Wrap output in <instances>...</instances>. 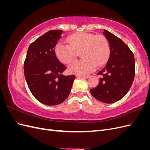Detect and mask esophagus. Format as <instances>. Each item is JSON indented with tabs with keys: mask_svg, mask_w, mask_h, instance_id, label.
Returning a JSON list of instances; mask_svg holds the SVG:
<instances>
[{
	"mask_svg": "<svg viewBox=\"0 0 150 150\" xmlns=\"http://www.w3.org/2000/svg\"><path fill=\"white\" fill-rule=\"evenodd\" d=\"M76 77H82V78H89L90 76L89 75H76Z\"/></svg>",
	"mask_w": 150,
	"mask_h": 150,
	"instance_id": "obj_1",
	"label": "esophagus"
}]
</instances>
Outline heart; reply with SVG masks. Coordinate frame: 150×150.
Listing matches in <instances>:
<instances>
[{
	"label": "heart",
	"mask_w": 150,
	"mask_h": 150,
	"mask_svg": "<svg viewBox=\"0 0 150 150\" xmlns=\"http://www.w3.org/2000/svg\"><path fill=\"white\" fill-rule=\"evenodd\" d=\"M68 44L59 42L55 47L57 59L64 64H69L81 52L83 59L72 62L69 66L72 74L85 75L103 66L110 55V47L107 39L101 35L79 33L70 35Z\"/></svg>",
	"instance_id": "1"
}]
</instances>
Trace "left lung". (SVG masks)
Masks as SVG:
<instances>
[{"instance_id":"1","label":"left lung","mask_w":150,"mask_h":150,"mask_svg":"<svg viewBox=\"0 0 150 150\" xmlns=\"http://www.w3.org/2000/svg\"><path fill=\"white\" fill-rule=\"evenodd\" d=\"M110 47V56L106 65L98 72L99 83L91 89L93 96L104 103L120 100L129 91L134 78L135 61L129 47L113 34L104 30Z\"/></svg>"}]
</instances>
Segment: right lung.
I'll return each instance as SVG.
<instances>
[{"label":"right lung","instance_id":"right-lung-1","mask_svg":"<svg viewBox=\"0 0 150 150\" xmlns=\"http://www.w3.org/2000/svg\"><path fill=\"white\" fill-rule=\"evenodd\" d=\"M62 32L51 30L31 43L24 61L25 78L31 93L39 102L49 106L66 100L76 78L74 75L62 74L66 67L55 54Z\"/></svg>","mask_w":150,"mask_h":150}]
</instances>
